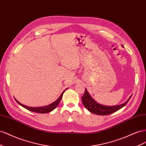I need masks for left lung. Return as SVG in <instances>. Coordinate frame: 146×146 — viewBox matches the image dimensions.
<instances>
[{
	"instance_id": "1",
	"label": "left lung",
	"mask_w": 146,
	"mask_h": 146,
	"mask_svg": "<svg viewBox=\"0 0 146 146\" xmlns=\"http://www.w3.org/2000/svg\"><path fill=\"white\" fill-rule=\"evenodd\" d=\"M131 96L132 95H131L126 102L121 104V105L108 106L100 105V104L95 102L91 97L90 94L86 89L84 94L82 97V102L83 105L86 108V109L90 112H92V113L100 115H105L112 114L113 112L119 110L120 109H121L122 108L126 105V104L130 100Z\"/></svg>"
}]
</instances>
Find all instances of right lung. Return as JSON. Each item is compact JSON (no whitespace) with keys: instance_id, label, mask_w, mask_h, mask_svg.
<instances>
[{"instance_id":"1","label":"right lung","mask_w":146,"mask_h":146,"mask_svg":"<svg viewBox=\"0 0 146 146\" xmlns=\"http://www.w3.org/2000/svg\"><path fill=\"white\" fill-rule=\"evenodd\" d=\"M65 90L61 94L60 96L59 97V98L56 100L55 102H54L53 103H51L49 105L43 106V107H29V106L23 105V104H21L20 102H19L17 100H16V99L15 100H16V102H17L18 104H19L21 106H22L23 107H24V108H26V109H27L29 111H32V112H37V113H41V114L48 113V112H49L53 111L57 106V105H59L60 100H61V99H62V95H63V94L64 93V92L65 91Z\"/></svg>"}]
</instances>
